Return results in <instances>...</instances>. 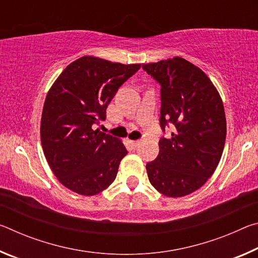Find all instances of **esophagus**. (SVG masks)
Returning a JSON list of instances; mask_svg holds the SVG:
<instances>
[{
    "instance_id": "1",
    "label": "esophagus",
    "mask_w": 258,
    "mask_h": 258,
    "mask_svg": "<svg viewBox=\"0 0 258 258\" xmlns=\"http://www.w3.org/2000/svg\"><path fill=\"white\" fill-rule=\"evenodd\" d=\"M130 145L131 146H132L133 148H137L139 145H140V141H139V140H130Z\"/></svg>"
}]
</instances>
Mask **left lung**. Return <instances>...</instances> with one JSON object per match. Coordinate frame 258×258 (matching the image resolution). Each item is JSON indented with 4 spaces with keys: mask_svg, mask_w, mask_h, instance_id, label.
I'll list each match as a JSON object with an SVG mask.
<instances>
[{
    "mask_svg": "<svg viewBox=\"0 0 258 258\" xmlns=\"http://www.w3.org/2000/svg\"><path fill=\"white\" fill-rule=\"evenodd\" d=\"M143 71L159 83L160 127L175 130L159 140V154L147 164L149 181L167 197H184L213 175L223 154L226 119L216 87L202 69L175 56L143 63Z\"/></svg>",
    "mask_w": 258,
    "mask_h": 258,
    "instance_id": "1",
    "label": "left lung"
}]
</instances>
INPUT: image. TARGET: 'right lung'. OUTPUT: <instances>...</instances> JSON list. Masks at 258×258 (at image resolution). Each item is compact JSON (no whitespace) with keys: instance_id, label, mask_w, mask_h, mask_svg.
Returning a JSON list of instances; mask_svg holds the SVG:
<instances>
[{"instance_id":"right-lung-1","label":"right lung","mask_w":258,"mask_h":258,"mask_svg":"<svg viewBox=\"0 0 258 258\" xmlns=\"http://www.w3.org/2000/svg\"><path fill=\"white\" fill-rule=\"evenodd\" d=\"M140 67L85 55L67 66L47 92L42 147L52 172L69 190L94 196L116 178L127 150L120 140L94 127L106 119L108 104Z\"/></svg>"}]
</instances>
